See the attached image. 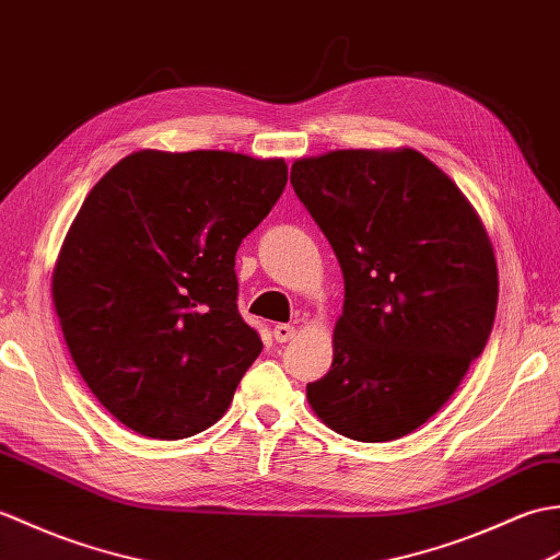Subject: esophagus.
<instances>
[{"label":"esophagus","instance_id":"esophagus-1","mask_svg":"<svg viewBox=\"0 0 560 560\" xmlns=\"http://www.w3.org/2000/svg\"><path fill=\"white\" fill-rule=\"evenodd\" d=\"M272 338H276L278 342H288L294 338V326H290V323H278L276 328H272Z\"/></svg>","mask_w":560,"mask_h":560}]
</instances>
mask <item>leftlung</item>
Segmentation results:
<instances>
[{"label": "left lung", "instance_id": "8db88e82", "mask_svg": "<svg viewBox=\"0 0 560 560\" xmlns=\"http://www.w3.org/2000/svg\"><path fill=\"white\" fill-rule=\"evenodd\" d=\"M290 179L345 278L332 364L306 385L308 405L347 439L407 436L487 347L499 304L489 234L412 148L302 158Z\"/></svg>", "mask_w": 560, "mask_h": 560}]
</instances>
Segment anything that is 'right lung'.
<instances>
[{
  "label": "right lung",
  "instance_id": "right-lung-1",
  "mask_svg": "<svg viewBox=\"0 0 560 560\" xmlns=\"http://www.w3.org/2000/svg\"><path fill=\"white\" fill-rule=\"evenodd\" d=\"M284 184L282 158L139 151L85 196L52 302L79 374L124 427L175 441L228 412L264 350L234 256Z\"/></svg>",
  "mask_w": 560,
  "mask_h": 560
}]
</instances>
